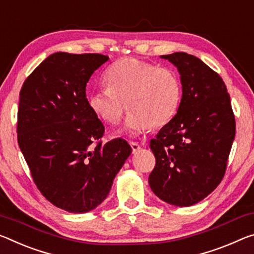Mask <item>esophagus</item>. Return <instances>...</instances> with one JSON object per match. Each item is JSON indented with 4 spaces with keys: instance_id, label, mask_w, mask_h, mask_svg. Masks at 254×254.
<instances>
[{
    "instance_id": "obj_1",
    "label": "esophagus",
    "mask_w": 254,
    "mask_h": 254,
    "mask_svg": "<svg viewBox=\"0 0 254 254\" xmlns=\"http://www.w3.org/2000/svg\"><path fill=\"white\" fill-rule=\"evenodd\" d=\"M130 144H131V148H132V151H133V154L134 152H136V151H139L140 149H141V146H140V144L138 143V142H130Z\"/></svg>"
}]
</instances>
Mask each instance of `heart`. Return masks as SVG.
Listing matches in <instances>:
<instances>
[{"label": "heart", "mask_w": 254, "mask_h": 254, "mask_svg": "<svg viewBox=\"0 0 254 254\" xmlns=\"http://www.w3.org/2000/svg\"><path fill=\"white\" fill-rule=\"evenodd\" d=\"M105 81L107 88L88 96V106L108 124H118L127 108L131 110L124 127L131 135L166 126L178 113L182 84L170 67L122 59L108 67Z\"/></svg>", "instance_id": "heart-1"}]
</instances>
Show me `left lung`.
I'll return each mask as SVG.
<instances>
[{
    "mask_svg": "<svg viewBox=\"0 0 254 254\" xmlns=\"http://www.w3.org/2000/svg\"><path fill=\"white\" fill-rule=\"evenodd\" d=\"M178 67L182 99L150 149L156 166L149 175L152 192L179 207L198 203L218 187L235 138L231 97L220 75L183 52L162 55Z\"/></svg>",
    "mask_w": 254,
    "mask_h": 254,
    "instance_id": "left-lung-1",
    "label": "left lung"
}]
</instances>
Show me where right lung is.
I'll return each instance as SVG.
<instances>
[{"label":"right lung","mask_w":254,"mask_h":254,"mask_svg":"<svg viewBox=\"0 0 254 254\" xmlns=\"http://www.w3.org/2000/svg\"><path fill=\"white\" fill-rule=\"evenodd\" d=\"M107 61L102 54L58 52L20 90L18 143L34 182L51 203L74 214L106 199L132 152L122 138L99 141L105 127L88 106L87 82Z\"/></svg>","instance_id":"1"}]
</instances>
